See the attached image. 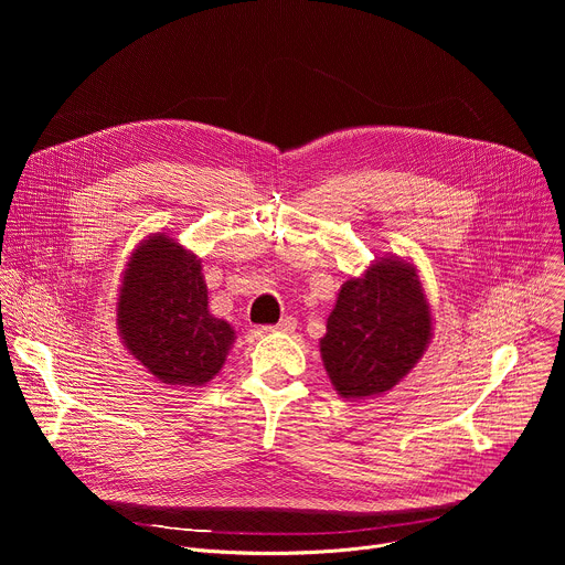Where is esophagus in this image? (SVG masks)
I'll return each instance as SVG.
<instances>
[{"label": "esophagus", "mask_w": 565, "mask_h": 565, "mask_svg": "<svg viewBox=\"0 0 565 565\" xmlns=\"http://www.w3.org/2000/svg\"><path fill=\"white\" fill-rule=\"evenodd\" d=\"M297 329V319L295 317H284L279 324L266 329V331H273V333H292Z\"/></svg>", "instance_id": "34e87169"}]
</instances>
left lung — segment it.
Segmentation results:
<instances>
[{"label": "left lung", "instance_id": "8db88e82", "mask_svg": "<svg viewBox=\"0 0 565 565\" xmlns=\"http://www.w3.org/2000/svg\"><path fill=\"white\" fill-rule=\"evenodd\" d=\"M431 338L434 315L418 266L384 255L342 284L319 355L340 397L369 399L405 380Z\"/></svg>", "mask_w": 565, "mask_h": 565}]
</instances>
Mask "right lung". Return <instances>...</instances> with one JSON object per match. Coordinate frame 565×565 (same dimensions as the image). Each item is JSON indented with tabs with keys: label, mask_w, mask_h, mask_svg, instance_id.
Instances as JSON below:
<instances>
[{
	"label": "right lung",
	"mask_w": 565,
	"mask_h": 565,
	"mask_svg": "<svg viewBox=\"0 0 565 565\" xmlns=\"http://www.w3.org/2000/svg\"><path fill=\"white\" fill-rule=\"evenodd\" d=\"M116 329L127 353L158 382L205 386L236 340L210 312L199 255L170 232H151L129 255L116 295Z\"/></svg>",
	"instance_id": "right-lung-1"
}]
</instances>
